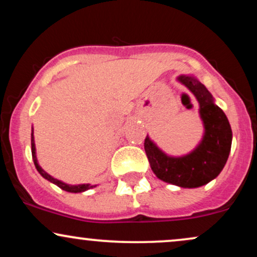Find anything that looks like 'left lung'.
<instances>
[{"mask_svg": "<svg viewBox=\"0 0 257 257\" xmlns=\"http://www.w3.org/2000/svg\"><path fill=\"white\" fill-rule=\"evenodd\" d=\"M176 81L185 85L198 101L203 137L192 151L182 156L168 155L147 137L144 147L152 172L159 180L182 188L209 184L222 172L232 145V129L214 96L194 75H180Z\"/></svg>", "mask_w": 257, "mask_h": 257, "instance_id": "obj_1", "label": "left lung"}]
</instances>
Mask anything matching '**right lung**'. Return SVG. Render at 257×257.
Returning a JSON list of instances; mask_svg holds the SVG:
<instances>
[{
  "instance_id": "obj_1",
  "label": "right lung",
  "mask_w": 257,
  "mask_h": 257,
  "mask_svg": "<svg viewBox=\"0 0 257 257\" xmlns=\"http://www.w3.org/2000/svg\"><path fill=\"white\" fill-rule=\"evenodd\" d=\"M31 152H32V159H34V163H35V167H36L37 172L40 173L44 179L48 180V181L52 182V184L57 185L58 187L61 188V190L66 191V192H70V193H81V192H85V191H88V190H90V188H94L98 186V185H90V184H78V185L65 184V182L61 181V180L53 178V176L49 175L46 170H43L42 167L38 164V161H37L36 145H35V138H34V128H31Z\"/></svg>"
}]
</instances>
